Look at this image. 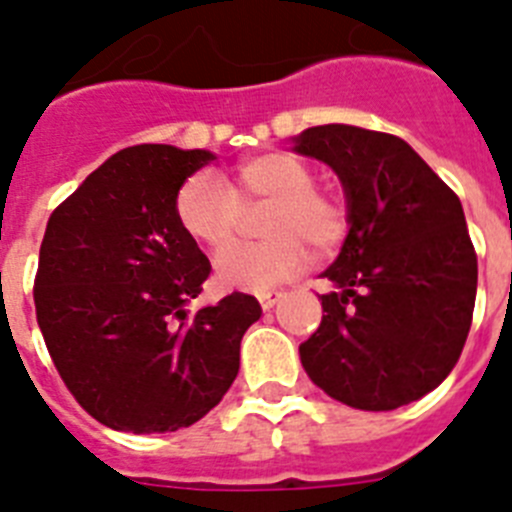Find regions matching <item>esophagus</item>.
I'll return each instance as SVG.
<instances>
[{
    "label": "esophagus",
    "instance_id": "esophagus-1",
    "mask_svg": "<svg viewBox=\"0 0 512 512\" xmlns=\"http://www.w3.org/2000/svg\"><path fill=\"white\" fill-rule=\"evenodd\" d=\"M279 297H282V292H277V289H269V292H261L259 302H261V307H264V310H271V307L279 302Z\"/></svg>",
    "mask_w": 512,
    "mask_h": 512
}]
</instances>
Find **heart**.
I'll return each instance as SVG.
<instances>
[{"mask_svg":"<svg viewBox=\"0 0 512 512\" xmlns=\"http://www.w3.org/2000/svg\"><path fill=\"white\" fill-rule=\"evenodd\" d=\"M266 202L259 220L261 243H235L215 261L223 289L266 292L310 264V248L330 253L348 233L341 194L315 184V169L295 153L271 151L243 161L230 179L192 174L174 200L176 223L194 243L220 251L233 241L241 210Z\"/></svg>","mask_w":512,"mask_h":512,"instance_id":"heart-1","label":"heart"}]
</instances>
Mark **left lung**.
I'll use <instances>...</instances> for the list:
<instances>
[{
	"label": "left lung",
	"mask_w": 512,
	"mask_h": 512,
	"mask_svg": "<svg viewBox=\"0 0 512 512\" xmlns=\"http://www.w3.org/2000/svg\"><path fill=\"white\" fill-rule=\"evenodd\" d=\"M295 151L336 171L348 200L323 320L300 346L307 377L356 410H395L436 390L472 328L477 253L454 189L402 138L318 125Z\"/></svg>",
	"instance_id": "obj_1"
}]
</instances>
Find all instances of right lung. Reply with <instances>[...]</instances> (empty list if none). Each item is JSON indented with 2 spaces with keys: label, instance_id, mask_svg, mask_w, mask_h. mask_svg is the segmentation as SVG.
I'll list each match as a JSON object with an SVG mask.
<instances>
[{
  "label": "right lung",
  "instance_id": "right-lung-1",
  "mask_svg": "<svg viewBox=\"0 0 512 512\" xmlns=\"http://www.w3.org/2000/svg\"><path fill=\"white\" fill-rule=\"evenodd\" d=\"M212 158L158 143L122 148L45 228L33 287L40 333L76 402L115 431L169 433L205 418L261 318L243 292L184 310L210 261L176 223L174 200Z\"/></svg>",
  "mask_w": 512,
  "mask_h": 512
}]
</instances>
